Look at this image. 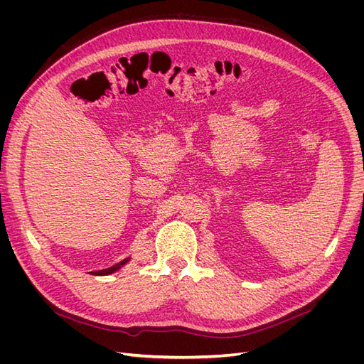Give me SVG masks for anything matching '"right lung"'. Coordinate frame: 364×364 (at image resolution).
Returning <instances> with one entry per match:
<instances>
[{"label":"right lung","mask_w":364,"mask_h":364,"mask_svg":"<svg viewBox=\"0 0 364 364\" xmlns=\"http://www.w3.org/2000/svg\"><path fill=\"white\" fill-rule=\"evenodd\" d=\"M129 261H130V258H126V259H123L121 262L115 264V266H112V267H107V269H103V270H95V272H91V273H92V274H97V277H105V274H111V273L117 272L118 269L123 267L124 264L129 262Z\"/></svg>","instance_id":"obj_1"}]
</instances>
